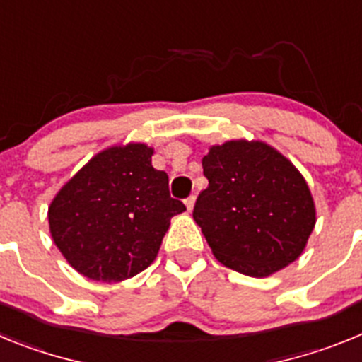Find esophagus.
<instances>
[{"label": "esophagus", "mask_w": 362, "mask_h": 362, "mask_svg": "<svg viewBox=\"0 0 362 362\" xmlns=\"http://www.w3.org/2000/svg\"><path fill=\"white\" fill-rule=\"evenodd\" d=\"M194 203H196V196H190L185 199V204H187L188 212H192V209H194Z\"/></svg>", "instance_id": "obj_1"}]
</instances>
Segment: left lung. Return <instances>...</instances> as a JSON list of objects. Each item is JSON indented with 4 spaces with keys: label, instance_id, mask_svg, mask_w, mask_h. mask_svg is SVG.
Returning <instances> with one entry per match:
<instances>
[{
    "label": "left lung",
    "instance_id": "obj_1",
    "mask_svg": "<svg viewBox=\"0 0 362 362\" xmlns=\"http://www.w3.org/2000/svg\"><path fill=\"white\" fill-rule=\"evenodd\" d=\"M209 187L194 219L219 263L250 277H268L293 263L315 226L305 177L263 141L235 139L203 158Z\"/></svg>",
    "mask_w": 362,
    "mask_h": 362
}]
</instances>
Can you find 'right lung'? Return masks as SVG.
<instances>
[{"label":"right lung","instance_id":"right-lung-1","mask_svg":"<svg viewBox=\"0 0 362 362\" xmlns=\"http://www.w3.org/2000/svg\"><path fill=\"white\" fill-rule=\"evenodd\" d=\"M145 143L95 153L49 206L50 235L88 279L116 283L152 264L170 219L185 212L172 199L168 175L152 166Z\"/></svg>","mask_w":362,"mask_h":362}]
</instances>
